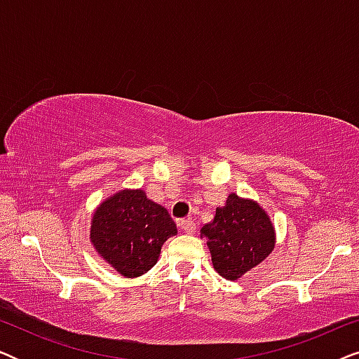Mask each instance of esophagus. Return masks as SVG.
<instances>
[{"label":"esophagus","mask_w":359,"mask_h":359,"mask_svg":"<svg viewBox=\"0 0 359 359\" xmlns=\"http://www.w3.org/2000/svg\"><path fill=\"white\" fill-rule=\"evenodd\" d=\"M180 227L184 233H193L196 230V222L193 219H184V220H181V222H180Z\"/></svg>","instance_id":"esophagus-1"}]
</instances>
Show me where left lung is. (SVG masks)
<instances>
[{
	"instance_id": "obj_1",
	"label": "left lung",
	"mask_w": 359,
	"mask_h": 359,
	"mask_svg": "<svg viewBox=\"0 0 359 359\" xmlns=\"http://www.w3.org/2000/svg\"><path fill=\"white\" fill-rule=\"evenodd\" d=\"M220 276L237 281L264 262L276 243L274 225L262 205L253 199L229 194L224 208L215 209L214 219L201 229Z\"/></svg>"
}]
</instances>
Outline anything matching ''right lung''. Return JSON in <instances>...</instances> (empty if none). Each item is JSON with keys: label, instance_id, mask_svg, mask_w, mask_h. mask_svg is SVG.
I'll use <instances>...</instances> for the list:
<instances>
[{"label": "right lung", "instance_id": "obj_1", "mask_svg": "<svg viewBox=\"0 0 359 359\" xmlns=\"http://www.w3.org/2000/svg\"><path fill=\"white\" fill-rule=\"evenodd\" d=\"M176 233L168 210L144 189H121L93 212L90 242L117 273L137 278L155 266L163 243Z\"/></svg>", "mask_w": 359, "mask_h": 359}]
</instances>
